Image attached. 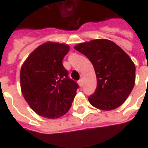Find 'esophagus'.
Segmentation results:
<instances>
[{
	"label": "esophagus",
	"instance_id": "1",
	"mask_svg": "<svg viewBox=\"0 0 148 148\" xmlns=\"http://www.w3.org/2000/svg\"><path fill=\"white\" fill-rule=\"evenodd\" d=\"M77 83H78V85L80 86V87L83 86V82H82V79H80V80L78 81V82H77Z\"/></svg>",
	"mask_w": 148,
	"mask_h": 148
}]
</instances>
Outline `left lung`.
<instances>
[{"label":"left lung","instance_id":"left-lung-1","mask_svg":"<svg viewBox=\"0 0 148 148\" xmlns=\"http://www.w3.org/2000/svg\"><path fill=\"white\" fill-rule=\"evenodd\" d=\"M74 49L90 59L96 73L97 88L89 97L90 104L106 111L121 106L135 85L136 66L130 57L108 39L79 43Z\"/></svg>","mask_w":148,"mask_h":148}]
</instances>
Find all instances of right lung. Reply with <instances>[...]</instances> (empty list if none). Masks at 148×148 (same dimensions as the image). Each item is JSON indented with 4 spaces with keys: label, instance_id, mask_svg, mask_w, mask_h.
<instances>
[{
    "label": "right lung",
    "instance_id": "add662e5",
    "mask_svg": "<svg viewBox=\"0 0 148 148\" xmlns=\"http://www.w3.org/2000/svg\"><path fill=\"white\" fill-rule=\"evenodd\" d=\"M69 46L48 42L38 47L21 70L24 99L37 114L55 119L71 109L78 85L68 76L62 59Z\"/></svg>",
    "mask_w": 148,
    "mask_h": 148
}]
</instances>
